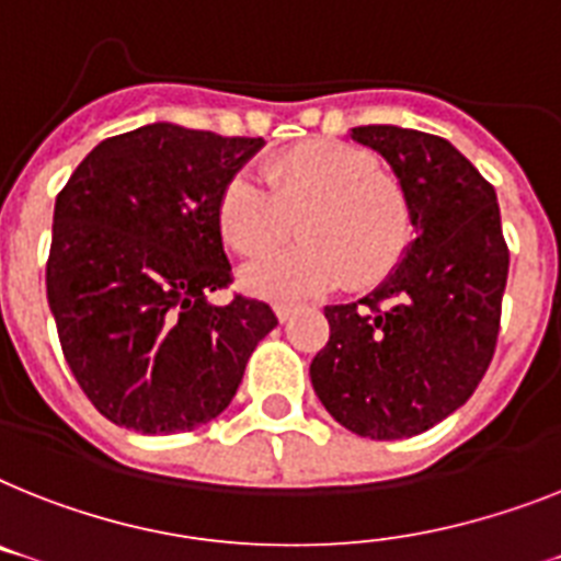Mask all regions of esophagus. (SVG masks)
Wrapping results in <instances>:
<instances>
[{"instance_id":"34e87169","label":"esophagus","mask_w":561,"mask_h":561,"mask_svg":"<svg viewBox=\"0 0 561 561\" xmlns=\"http://www.w3.org/2000/svg\"><path fill=\"white\" fill-rule=\"evenodd\" d=\"M298 304H277L275 307V314H277V321H289L291 314L298 312Z\"/></svg>"}]
</instances>
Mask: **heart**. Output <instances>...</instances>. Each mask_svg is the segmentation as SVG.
I'll return each mask as SVG.
<instances>
[{"label": "heart", "instance_id": "obj_1", "mask_svg": "<svg viewBox=\"0 0 561 561\" xmlns=\"http://www.w3.org/2000/svg\"><path fill=\"white\" fill-rule=\"evenodd\" d=\"M270 187L240 171L220 192L217 226L234 252L263 257L295 234L307 240L243 270L263 298H304L344 280L369 289L398 270L415 238L410 192L378 157L341 140H309L270 157Z\"/></svg>", "mask_w": 561, "mask_h": 561}]
</instances>
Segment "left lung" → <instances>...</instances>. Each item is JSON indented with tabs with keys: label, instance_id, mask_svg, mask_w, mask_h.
I'll list each match as a JSON object with an SVG mask.
<instances>
[{
	"label": "left lung",
	"instance_id": "1",
	"mask_svg": "<svg viewBox=\"0 0 561 561\" xmlns=\"http://www.w3.org/2000/svg\"><path fill=\"white\" fill-rule=\"evenodd\" d=\"M353 140L378 151L407 186L415 240L367 298L323 309L330 341L309 378L337 424L392 442L436 427L484 378L511 252L496 192L444 137L358 125Z\"/></svg>",
	"mask_w": 561,
	"mask_h": 561
}]
</instances>
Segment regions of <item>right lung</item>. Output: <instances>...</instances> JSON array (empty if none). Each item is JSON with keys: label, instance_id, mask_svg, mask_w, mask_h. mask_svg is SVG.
<instances>
[{"label": "right lung", "instance_id": "add662e5", "mask_svg": "<svg viewBox=\"0 0 561 561\" xmlns=\"http://www.w3.org/2000/svg\"><path fill=\"white\" fill-rule=\"evenodd\" d=\"M261 146L151 123L100 142L57 194L48 307L73 378L119 427L171 436L217 419L277 327L263 300L208 304L231 284L217 201Z\"/></svg>", "mask_w": 561, "mask_h": 561}]
</instances>
